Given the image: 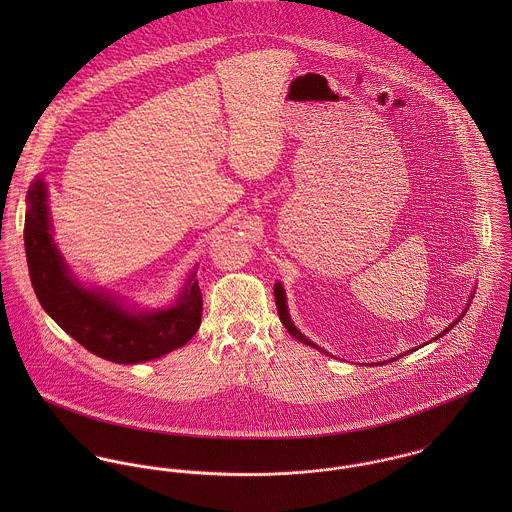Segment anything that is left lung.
Instances as JSON below:
<instances>
[{"label":"left lung","instance_id":"8db88e82","mask_svg":"<svg viewBox=\"0 0 512 512\" xmlns=\"http://www.w3.org/2000/svg\"><path fill=\"white\" fill-rule=\"evenodd\" d=\"M274 293H276V307H278V315H280V321L284 323V327L288 329V333L293 335L297 341H301V343H305V345H309V347H313V349H319L315 343H311L307 337H303V335H301V333L295 329V325H293L292 319H290V313H288L286 295H284V290H282V286H280V284H276V290H274ZM469 303H471V301H469ZM461 317H463V315H459V319H461ZM459 319H457V321H459ZM457 321H453V323H451V325H449V327H447V329H445L441 335H445V333H447L451 327H455V323H457ZM441 335H438V337H441ZM438 337H436V339H438ZM319 351H321V349H319ZM392 361H394V359H392Z\"/></svg>","mask_w":512,"mask_h":512}]
</instances>
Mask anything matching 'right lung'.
<instances>
[{
  "label": "right lung",
  "instance_id": "obj_1",
  "mask_svg": "<svg viewBox=\"0 0 512 512\" xmlns=\"http://www.w3.org/2000/svg\"><path fill=\"white\" fill-rule=\"evenodd\" d=\"M25 215V254L33 290L43 309L86 351L112 363L136 365L163 357L197 333L203 295L195 276L187 282L175 307L130 313L106 293L78 286L51 238L47 189L35 181Z\"/></svg>",
  "mask_w": 512,
  "mask_h": 512
}]
</instances>
